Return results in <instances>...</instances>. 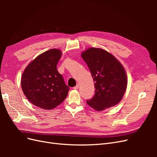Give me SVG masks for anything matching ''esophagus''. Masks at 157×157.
<instances>
[{"label":"esophagus","mask_w":157,"mask_h":157,"mask_svg":"<svg viewBox=\"0 0 157 157\" xmlns=\"http://www.w3.org/2000/svg\"><path fill=\"white\" fill-rule=\"evenodd\" d=\"M78 87H79V85H78V84H77L73 88H74L75 90H77V89L78 88Z\"/></svg>","instance_id":"1"}]
</instances>
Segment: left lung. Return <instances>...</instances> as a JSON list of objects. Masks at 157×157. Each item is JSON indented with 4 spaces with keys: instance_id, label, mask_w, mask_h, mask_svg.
I'll return each instance as SVG.
<instances>
[{
    "instance_id": "obj_1",
    "label": "left lung",
    "mask_w": 157,
    "mask_h": 157,
    "mask_svg": "<svg viewBox=\"0 0 157 157\" xmlns=\"http://www.w3.org/2000/svg\"><path fill=\"white\" fill-rule=\"evenodd\" d=\"M81 57L88 66L95 86L94 96L86 103L98 111L116 105L124 96L127 76L121 63L113 54L98 48L82 52Z\"/></svg>"
}]
</instances>
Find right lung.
<instances>
[{
	"label": "right lung",
	"instance_id": "add662e5",
	"mask_svg": "<svg viewBox=\"0 0 157 157\" xmlns=\"http://www.w3.org/2000/svg\"><path fill=\"white\" fill-rule=\"evenodd\" d=\"M62 52L50 49L38 56L22 74L21 88L33 105L46 110L58 106L67 97L69 87L57 70Z\"/></svg>",
	"mask_w": 157,
	"mask_h": 157
}]
</instances>
